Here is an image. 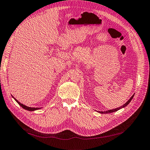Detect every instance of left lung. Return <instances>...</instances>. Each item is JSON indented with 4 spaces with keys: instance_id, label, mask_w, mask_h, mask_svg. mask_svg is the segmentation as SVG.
<instances>
[{
    "instance_id": "obj_1",
    "label": "left lung",
    "mask_w": 150,
    "mask_h": 150,
    "mask_svg": "<svg viewBox=\"0 0 150 150\" xmlns=\"http://www.w3.org/2000/svg\"><path fill=\"white\" fill-rule=\"evenodd\" d=\"M133 97H134V95H132V97L129 98V100L125 104H124L123 106L119 107V108H115V109H112V110H107V111H104V112H99V113H100V114H108V113H112V112H116V111H117V110H120L121 108H125L126 106H127L128 104L130 103V102L131 101V100L132 99V98H133Z\"/></svg>"
}]
</instances>
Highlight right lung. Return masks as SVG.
Returning <instances> with one entry per match:
<instances>
[{
  "mask_svg": "<svg viewBox=\"0 0 150 150\" xmlns=\"http://www.w3.org/2000/svg\"><path fill=\"white\" fill-rule=\"evenodd\" d=\"M12 97L14 98V99H15V100L17 102V103H18L19 104V105H20L23 108H24L25 110H28V111H35V110H36L41 109V108H31V107H28L27 106L24 105V104H21V103H19V102L18 100L16 99V98L13 97V96H12Z\"/></svg>",
  "mask_w": 150,
  "mask_h": 150,
  "instance_id": "obj_1",
  "label": "right lung"
}]
</instances>
